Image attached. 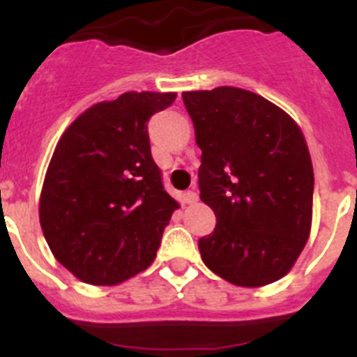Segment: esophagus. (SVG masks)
<instances>
[{"mask_svg": "<svg viewBox=\"0 0 357 357\" xmlns=\"http://www.w3.org/2000/svg\"><path fill=\"white\" fill-rule=\"evenodd\" d=\"M184 202H185V204H197V202H198V193H197V191H193V189H191V191H185V193H184Z\"/></svg>", "mask_w": 357, "mask_h": 357, "instance_id": "1", "label": "esophagus"}]
</instances>
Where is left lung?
Masks as SVG:
<instances>
[{
  "label": "left lung",
  "instance_id": "8db88e82",
  "mask_svg": "<svg viewBox=\"0 0 357 357\" xmlns=\"http://www.w3.org/2000/svg\"><path fill=\"white\" fill-rule=\"evenodd\" d=\"M202 150L198 188L216 227L202 259L236 286L257 288L291 270L309 238L313 164L296 123L238 87L182 94Z\"/></svg>",
  "mask_w": 357,
  "mask_h": 357
}]
</instances>
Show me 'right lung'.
I'll list each match as a JSON object with an SVG mask.
<instances>
[{
    "instance_id": "right-lung-1",
    "label": "right lung",
    "mask_w": 357,
    "mask_h": 357,
    "mask_svg": "<svg viewBox=\"0 0 357 357\" xmlns=\"http://www.w3.org/2000/svg\"><path fill=\"white\" fill-rule=\"evenodd\" d=\"M175 93H125L69 125L53 151L39 218L55 259L87 284L114 286L155 259L173 211L148 121Z\"/></svg>"
}]
</instances>
